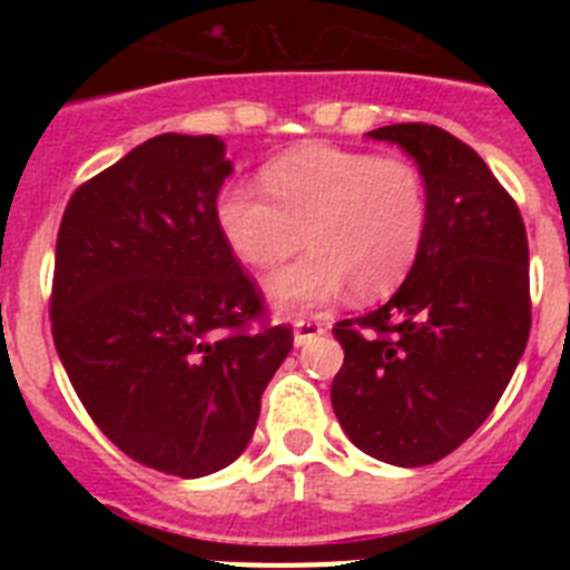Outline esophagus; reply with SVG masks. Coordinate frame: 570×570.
<instances>
[{"label":"esophagus","instance_id":"obj_1","mask_svg":"<svg viewBox=\"0 0 570 570\" xmlns=\"http://www.w3.org/2000/svg\"><path fill=\"white\" fill-rule=\"evenodd\" d=\"M325 325H322V322H316V320H296L294 322V345L299 347V345H305V342H311L314 340V336H322L325 334Z\"/></svg>","mask_w":570,"mask_h":570}]
</instances>
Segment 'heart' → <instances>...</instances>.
Listing matches in <instances>:
<instances>
[{"label":"heart","mask_w":570,"mask_h":570,"mask_svg":"<svg viewBox=\"0 0 570 570\" xmlns=\"http://www.w3.org/2000/svg\"><path fill=\"white\" fill-rule=\"evenodd\" d=\"M272 199L234 183L216 199V225L245 265L268 271L302 248L311 254L279 271L265 296L282 314L328 305L345 288L374 302L414 268L428 230V188L407 159L299 145L262 168Z\"/></svg>","instance_id":"b5f03b06"}]
</instances>
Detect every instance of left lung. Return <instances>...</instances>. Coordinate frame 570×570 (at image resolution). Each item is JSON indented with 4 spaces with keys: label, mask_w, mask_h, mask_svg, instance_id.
Instances as JSON below:
<instances>
[{
    "label": "left lung",
    "mask_w": 570,
    "mask_h": 570,
    "mask_svg": "<svg viewBox=\"0 0 570 570\" xmlns=\"http://www.w3.org/2000/svg\"><path fill=\"white\" fill-rule=\"evenodd\" d=\"M420 168L428 230L414 268L382 308L336 322L345 351L331 405L374 460H442L488 420L531 331L520 208L482 156L436 125L371 130Z\"/></svg>",
    "instance_id": "8db88e82"
}]
</instances>
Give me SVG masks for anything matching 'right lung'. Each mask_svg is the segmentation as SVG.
<instances>
[{
  "label": "right lung",
  "mask_w": 570,
  "mask_h": 570,
  "mask_svg": "<svg viewBox=\"0 0 570 570\" xmlns=\"http://www.w3.org/2000/svg\"><path fill=\"white\" fill-rule=\"evenodd\" d=\"M234 165L219 136L163 134L79 185L57 236L53 345L90 420L183 480L248 448L288 328L248 331L262 296L216 225Z\"/></svg>",
  "instance_id": "add662e5"
}]
</instances>
